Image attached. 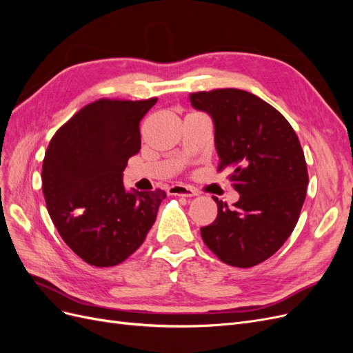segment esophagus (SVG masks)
I'll use <instances>...</instances> for the list:
<instances>
[{"mask_svg": "<svg viewBox=\"0 0 353 353\" xmlns=\"http://www.w3.org/2000/svg\"><path fill=\"white\" fill-rule=\"evenodd\" d=\"M169 193L172 196H183V197H194L197 196L196 190L185 185H172L169 188Z\"/></svg>", "mask_w": 353, "mask_h": 353, "instance_id": "34e87169", "label": "esophagus"}]
</instances>
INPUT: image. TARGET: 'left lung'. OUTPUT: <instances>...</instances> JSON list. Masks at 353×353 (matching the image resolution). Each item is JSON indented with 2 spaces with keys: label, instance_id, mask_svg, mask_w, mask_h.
Segmentation results:
<instances>
[{
  "label": "left lung",
  "instance_id": "left-lung-1",
  "mask_svg": "<svg viewBox=\"0 0 353 353\" xmlns=\"http://www.w3.org/2000/svg\"><path fill=\"white\" fill-rule=\"evenodd\" d=\"M215 125L218 170L230 169L240 199L230 208L213 197L218 216L201 239L231 266L250 268L279 250L293 232L309 183L305 154L285 117L243 90L190 94Z\"/></svg>",
  "mask_w": 353,
  "mask_h": 353
}]
</instances>
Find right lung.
Wrapping results in <instances>:
<instances>
[{
    "instance_id": "obj_1",
    "label": "right lung",
    "mask_w": 353,
    "mask_h": 353,
    "mask_svg": "<svg viewBox=\"0 0 353 353\" xmlns=\"http://www.w3.org/2000/svg\"><path fill=\"white\" fill-rule=\"evenodd\" d=\"M157 99H101L82 108L51 138L42 193L60 237L92 266H114L140 248L163 190L126 191L128 159L141 148L140 121Z\"/></svg>"
}]
</instances>
